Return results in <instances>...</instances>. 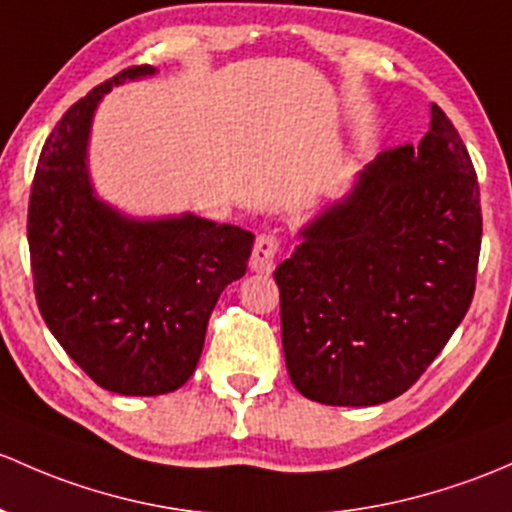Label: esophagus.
Instances as JSON below:
<instances>
[{
  "label": "esophagus",
  "mask_w": 512,
  "mask_h": 512,
  "mask_svg": "<svg viewBox=\"0 0 512 512\" xmlns=\"http://www.w3.org/2000/svg\"><path fill=\"white\" fill-rule=\"evenodd\" d=\"M279 252V238L274 233H262L257 235L255 247H252L250 267L257 274H270L274 270V262H277Z\"/></svg>",
  "instance_id": "obj_1"
}]
</instances>
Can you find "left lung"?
<instances>
[{
  "label": "left lung",
  "instance_id": "left-lung-1",
  "mask_svg": "<svg viewBox=\"0 0 512 512\" xmlns=\"http://www.w3.org/2000/svg\"><path fill=\"white\" fill-rule=\"evenodd\" d=\"M481 235L471 157L432 105L419 147L387 149L365 166L274 270L294 387L333 407L410 390L469 311Z\"/></svg>",
  "mask_w": 512,
  "mask_h": 512
}]
</instances>
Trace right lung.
<instances>
[{"label": "right lung", "mask_w": 512, "mask_h": 512, "mask_svg": "<svg viewBox=\"0 0 512 512\" xmlns=\"http://www.w3.org/2000/svg\"><path fill=\"white\" fill-rule=\"evenodd\" d=\"M152 73L127 68L68 107L41 149L26 223L46 326L90 380L137 397L191 378L215 301L245 274L255 240L191 213L125 218L93 193L85 149L95 107L112 85Z\"/></svg>", "instance_id": "obj_1"}]
</instances>
